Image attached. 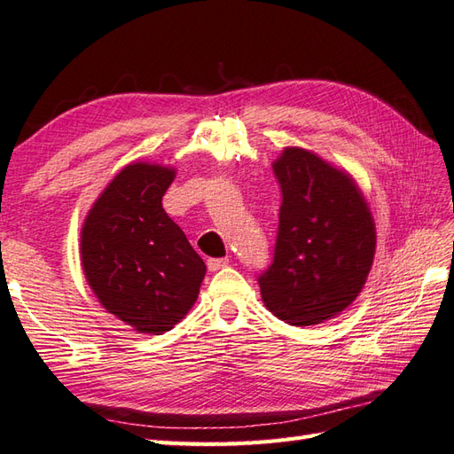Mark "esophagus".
<instances>
[{"label": "esophagus", "instance_id": "34e87169", "mask_svg": "<svg viewBox=\"0 0 454 454\" xmlns=\"http://www.w3.org/2000/svg\"><path fill=\"white\" fill-rule=\"evenodd\" d=\"M229 264V258H209L207 260V270L209 271H217L221 268H225Z\"/></svg>", "mask_w": 454, "mask_h": 454}]
</instances>
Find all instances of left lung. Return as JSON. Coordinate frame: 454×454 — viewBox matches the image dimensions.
Returning <instances> with one entry per match:
<instances>
[{
  "label": "left lung",
  "mask_w": 454,
  "mask_h": 454,
  "mask_svg": "<svg viewBox=\"0 0 454 454\" xmlns=\"http://www.w3.org/2000/svg\"><path fill=\"white\" fill-rule=\"evenodd\" d=\"M271 167L284 198L274 262L258 278L262 301L291 326L320 325L364 289L375 221L354 176L312 151L286 147Z\"/></svg>",
  "instance_id": "1"
}]
</instances>
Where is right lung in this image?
Segmentation results:
<instances>
[{"label":"right lung","mask_w":454,"mask_h":454,"mask_svg":"<svg viewBox=\"0 0 454 454\" xmlns=\"http://www.w3.org/2000/svg\"><path fill=\"white\" fill-rule=\"evenodd\" d=\"M173 167L136 160L110 180L83 221L79 253L98 303L139 334H163L196 303L204 260L163 209Z\"/></svg>","instance_id":"add662e5"}]
</instances>
